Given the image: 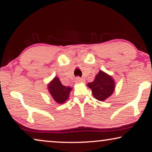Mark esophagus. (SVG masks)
I'll return each mask as SVG.
<instances>
[{
    "instance_id": "34e87169",
    "label": "esophagus",
    "mask_w": 152,
    "mask_h": 152,
    "mask_svg": "<svg viewBox=\"0 0 152 152\" xmlns=\"http://www.w3.org/2000/svg\"><path fill=\"white\" fill-rule=\"evenodd\" d=\"M76 82L77 83H85V80L83 78H80V77H77L76 78Z\"/></svg>"
}]
</instances>
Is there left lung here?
Masks as SVG:
<instances>
[{
	"mask_svg": "<svg viewBox=\"0 0 152 152\" xmlns=\"http://www.w3.org/2000/svg\"><path fill=\"white\" fill-rule=\"evenodd\" d=\"M87 86L91 89L93 97L96 99L103 102L114 93L115 82L110 75L100 70L94 80L88 83Z\"/></svg>",
	"mask_w": 152,
	"mask_h": 152,
	"instance_id": "obj_1",
	"label": "left lung"
}]
</instances>
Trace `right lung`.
<instances>
[{
    "label": "right lung",
    "mask_w": 152,
    "mask_h": 152,
    "mask_svg": "<svg viewBox=\"0 0 152 152\" xmlns=\"http://www.w3.org/2000/svg\"><path fill=\"white\" fill-rule=\"evenodd\" d=\"M47 87L50 95L55 102L59 104H62L68 99L69 93L72 90V88L69 86H66L62 85L58 77H55L48 84Z\"/></svg>",
    "instance_id": "add662e5"
}]
</instances>
